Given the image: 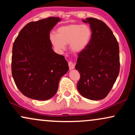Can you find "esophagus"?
<instances>
[{
	"mask_svg": "<svg viewBox=\"0 0 135 135\" xmlns=\"http://www.w3.org/2000/svg\"><path fill=\"white\" fill-rule=\"evenodd\" d=\"M69 69L70 70H73L75 68V64L72 62V61H70L69 62Z\"/></svg>",
	"mask_w": 135,
	"mask_h": 135,
	"instance_id": "1",
	"label": "esophagus"
}]
</instances>
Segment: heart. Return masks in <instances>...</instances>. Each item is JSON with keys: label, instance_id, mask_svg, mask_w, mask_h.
Here are the masks:
<instances>
[{"label": "heart", "instance_id": "heart-1", "mask_svg": "<svg viewBox=\"0 0 135 135\" xmlns=\"http://www.w3.org/2000/svg\"><path fill=\"white\" fill-rule=\"evenodd\" d=\"M92 37V31L86 25L70 24L57 30V35L51 34L50 39L58 50H63L66 44H70L72 52L80 53L87 48Z\"/></svg>", "mask_w": 135, "mask_h": 135}]
</instances>
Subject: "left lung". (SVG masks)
Here are the masks:
<instances>
[{
	"instance_id": "obj_1",
	"label": "left lung",
	"mask_w": 135,
	"mask_h": 135,
	"mask_svg": "<svg viewBox=\"0 0 135 135\" xmlns=\"http://www.w3.org/2000/svg\"><path fill=\"white\" fill-rule=\"evenodd\" d=\"M92 37L85 50L78 55L75 69L80 78L77 88L79 93L91 100L105 98L118 77L119 47L109 27L100 20L87 18Z\"/></svg>"
}]
</instances>
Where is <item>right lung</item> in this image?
Here are the masks:
<instances>
[{"label": "right lung", "mask_w": 135, "mask_h": 135, "mask_svg": "<svg viewBox=\"0 0 135 135\" xmlns=\"http://www.w3.org/2000/svg\"><path fill=\"white\" fill-rule=\"evenodd\" d=\"M61 20L49 17L28 23L13 44V79L23 95L33 100L44 101L53 97L60 79L69 69L65 57L52 50L49 38L51 30Z\"/></svg>", "instance_id": "add662e5"}]
</instances>
